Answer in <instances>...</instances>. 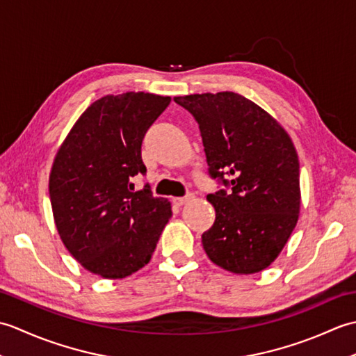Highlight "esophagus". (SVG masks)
Segmentation results:
<instances>
[{"label":"esophagus","instance_id":"obj_1","mask_svg":"<svg viewBox=\"0 0 356 356\" xmlns=\"http://www.w3.org/2000/svg\"><path fill=\"white\" fill-rule=\"evenodd\" d=\"M193 197H194V195L190 193V194L184 195V197H176V199H174V203H176V205H185V203L190 202Z\"/></svg>","mask_w":356,"mask_h":356}]
</instances>
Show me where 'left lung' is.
Instances as JSON below:
<instances>
[{
  "mask_svg": "<svg viewBox=\"0 0 356 356\" xmlns=\"http://www.w3.org/2000/svg\"><path fill=\"white\" fill-rule=\"evenodd\" d=\"M199 124L216 220L202 234L209 260L255 274L277 259L298 220L300 163L277 120L245 96L220 92L174 97Z\"/></svg>",
  "mask_w": 356,
  "mask_h": 356,
  "instance_id": "left-lung-1",
  "label": "left lung"
}]
</instances>
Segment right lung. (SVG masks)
Here are the masks:
<instances>
[{"mask_svg":"<svg viewBox=\"0 0 356 356\" xmlns=\"http://www.w3.org/2000/svg\"><path fill=\"white\" fill-rule=\"evenodd\" d=\"M171 102L143 92L108 95L82 113L50 172V202L65 248L87 270L125 278L149 261L171 203L147 184L142 142Z\"/></svg>","mask_w":356,"mask_h":356,"instance_id":"add662e5","label":"right lung"}]
</instances>
